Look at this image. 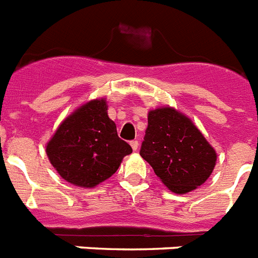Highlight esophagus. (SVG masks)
Wrapping results in <instances>:
<instances>
[{
	"label": "esophagus",
	"mask_w": 258,
	"mask_h": 258,
	"mask_svg": "<svg viewBox=\"0 0 258 258\" xmlns=\"http://www.w3.org/2000/svg\"><path fill=\"white\" fill-rule=\"evenodd\" d=\"M131 146H132V149H133V151H137L138 147H140V142H138V141H132Z\"/></svg>",
	"instance_id": "1"
}]
</instances>
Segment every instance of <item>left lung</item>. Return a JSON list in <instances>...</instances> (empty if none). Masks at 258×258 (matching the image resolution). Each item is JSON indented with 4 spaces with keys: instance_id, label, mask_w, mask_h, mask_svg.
Instances as JSON below:
<instances>
[{
    "instance_id": "8db88e82",
    "label": "left lung",
    "mask_w": 258,
    "mask_h": 258,
    "mask_svg": "<svg viewBox=\"0 0 258 258\" xmlns=\"http://www.w3.org/2000/svg\"><path fill=\"white\" fill-rule=\"evenodd\" d=\"M141 156L172 192L186 194L202 186L213 172L217 154L191 118L173 107L149 112Z\"/></svg>"
}]
</instances>
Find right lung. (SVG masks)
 <instances>
[{
  "mask_svg": "<svg viewBox=\"0 0 258 258\" xmlns=\"http://www.w3.org/2000/svg\"><path fill=\"white\" fill-rule=\"evenodd\" d=\"M104 98L76 108L60 122L46 145V155L61 178L84 188L108 179L132 147L120 140Z\"/></svg>",
  "mask_w": 258,
  "mask_h": 258,
  "instance_id": "add662e5",
  "label": "right lung"
}]
</instances>
